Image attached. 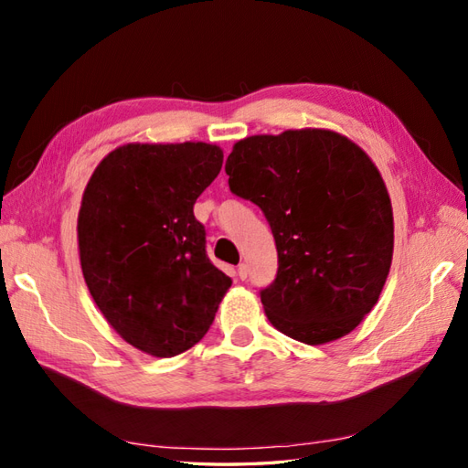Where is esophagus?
I'll use <instances>...</instances> for the list:
<instances>
[{"label": "esophagus", "instance_id": "obj_1", "mask_svg": "<svg viewBox=\"0 0 468 468\" xmlns=\"http://www.w3.org/2000/svg\"><path fill=\"white\" fill-rule=\"evenodd\" d=\"M237 275H239V280H247V275H250V267L241 263L239 267H237Z\"/></svg>", "mask_w": 468, "mask_h": 468}]
</instances>
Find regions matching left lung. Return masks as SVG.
I'll list each match as a JSON object with an SVG mask.
<instances>
[{"mask_svg":"<svg viewBox=\"0 0 468 468\" xmlns=\"http://www.w3.org/2000/svg\"><path fill=\"white\" fill-rule=\"evenodd\" d=\"M225 171L275 239L267 320L310 346L350 334L380 297L394 251L390 195L370 156L334 131L302 128L235 143Z\"/></svg>","mask_w":468,"mask_h":468,"instance_id":"1","label":"left lung"}]
</instances>
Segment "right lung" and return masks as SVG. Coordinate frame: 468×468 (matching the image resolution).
I'll use <instances>...</instances> for the list:
<instances>
[{"instance_id":"obj_1","label":"right lung","mask_w":468,"mask_h":468,"mask_svg":"<svg viewBox=\"0 0 468 468\" xmlns=\"http://www.w3.org/2000/svg\"><path fill=\"white\" fill-rule=\"evenodd\" d=\"M223 166L217 144H124L102 158L78 213L88 290L124 342L154 357L211 327L231 277L205 251L193 205Z\"/></svg>"}]
</instances>
